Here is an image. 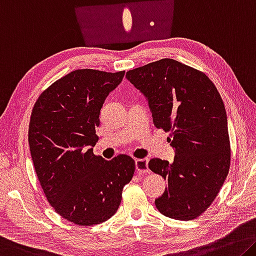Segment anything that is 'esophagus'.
Returning a JSON list of instances; mask_svg holds the SVG:
<instances>
[{
  "instance_id": "esophagus-1",
  "label": "esophagus",
  "mask_w": 256,
  "mask_h": 256,
  "mask_svg": "<svg viewBox=\"0 0 256 256\" xmlns=\"http://www.w3.org/2000/svg\"><path fill=\"white\" fill-rule=\"evenodd\" d=\"M136 168L138 174H140V176H146V174L150 173V170L148 168V158H138L136 160Z\"/></svg>"
}]
</instances>
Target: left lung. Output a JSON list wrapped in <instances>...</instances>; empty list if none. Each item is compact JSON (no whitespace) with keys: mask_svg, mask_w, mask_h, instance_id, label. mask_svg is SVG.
Returning a JSON list of instances; mask_svg holds the SVG:
<instances>
[{"mask_svg":"<svg viewBox=\"0 0 256 256\" xmlns=\"http://www.w3.org/2000/svg\"><path fill=\"white\" fill-rule=\"evenodd\" d=\"M146 96L157 128L170 132L173 163L152 158L149 168L168 181L155 200L163 216L189 221L210 208L230 168L228 120L216 85L200 70L160 59L128 70Z\"/></svg>","mask_w":256,"mask_h":256,"instance_id":"1","label":"left lung"}]
</instances>
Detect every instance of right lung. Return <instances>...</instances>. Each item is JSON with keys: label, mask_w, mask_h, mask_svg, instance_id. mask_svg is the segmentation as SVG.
Masks as SVG:
<instances>
[{"label": "right lung", "mask_w": 256, "mask_h": 256, "mask_svg": "<svg viewBox=\"0 0 256 256\" xmlns=\"http://www.w3.org/2000/svg\"><path fill=\"white\" fill-rule=\"evenodd\" d=\"M125 72L77 70L44 90L32 110L28 142L36 176L48 202L77 226H94L118 210L136 162L93 154L100 110Z\"/></svg>", "instance_id": "right-lung-1"}]
</instances>
